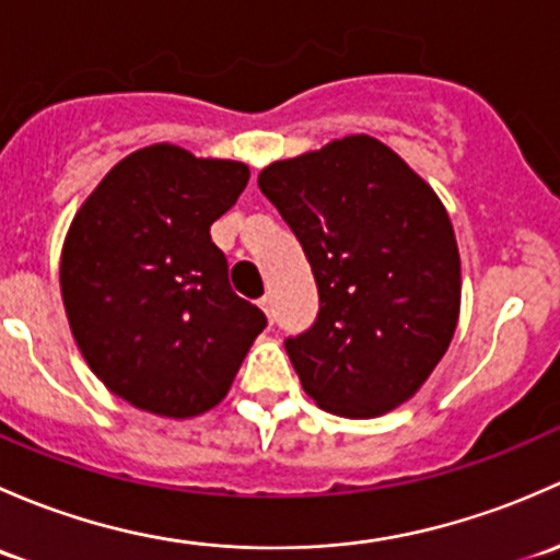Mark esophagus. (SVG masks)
<instances>
[{"instance_id": "34e87169", "label": "esophagus", "mask_w": 560, "mask_h": 560, "mask_svg": "<svg viewBox=\"0 0 560 560\" xmlns=\"http://www.w3.org/2000/svg\"><path fill=\"white\" fill-rule=\"evenodd\" d=\"M258 304H261L264 315H267V318H269V323H272V320H275V307H272V296H269V293H267V296H261V302H258Z\"/></svg>"}]
</instances>
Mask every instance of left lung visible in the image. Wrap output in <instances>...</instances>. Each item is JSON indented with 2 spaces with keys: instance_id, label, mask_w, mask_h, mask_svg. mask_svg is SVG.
<instances>
[{
  "instance_id": "left-lung-1",
  "label": "left lung",
  "mask_w": 560,
  "mask_h": 560,
  "mask_svg": "<svg viewBox=\"0 0 560 560\" xmlns=\"http://www.w3.org/2000/svg\"><path fill=\"white\" fill-rule=\"evenodd\" d=\"M258 188L318 282V320L285 342L304 394L342 418L405 405L458 326L460 256L440 196L369 135L275 161Z\"/></svg>"
}]
</instances>
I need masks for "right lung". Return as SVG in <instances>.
<instances>
[{
	"mask_svg": "<svg viewBox=\"0 0 560 560\" xmlns=\"http://www.w3.org/2000/svg\"><path fill=\"white\" fill-rule=\"evenodd\" d=\"M247 177L242 161L159 142L120 159L74 212L59 267L69 328L131 407L183 420L221 405L267 326L210 237Z\"/></svg>",
	"mask_w": 560,
	"mask_h": 560,
	"instance_id": "add662e5",
	"label": "right lung"
}]
</instances>
